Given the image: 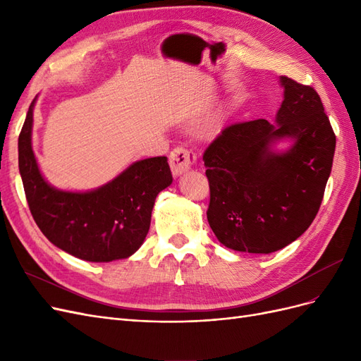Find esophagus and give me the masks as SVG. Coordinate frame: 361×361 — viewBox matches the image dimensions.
<instances>
[{
	"instance_id": "34e87169",
	"label": "esophagus",
	"mask_w": 361,
	"mask_h": 361,
	"mask_svg": "<svg viewBox=\"0 0 361 361\" xmlns=\"http://www.w3.org/2000/svg\"><path fill=\"white\" fill-rule=\"evenodd\" d=\"M169 162L174 176H180V174L187 173L192 167V164L195 162V154L185 147H176L171 150Z\"/></svg>"
}]
</instances>
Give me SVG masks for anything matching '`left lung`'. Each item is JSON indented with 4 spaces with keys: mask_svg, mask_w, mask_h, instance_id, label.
Returning <instances> with one entry per match:
<instances>
[{
    "mask_svg": "<svg viewBox=\"0 0 361 361\" xmlns=\"http://www.w3.org/2000/svg\"><path fill=\"white\" fill-rule=\"evenodd\" d=\"M279 81L283 102L274 123L227 126L203 155L207 221L224 247L244 253H272L307 231L333 167L336 135L319 94L288 76Z\"/></svg>",
    "mask_w": 361,
    "mask_h": 361,
    "instance_id": "left-lung-1",
    "label": "left lung"
}]
</instances>
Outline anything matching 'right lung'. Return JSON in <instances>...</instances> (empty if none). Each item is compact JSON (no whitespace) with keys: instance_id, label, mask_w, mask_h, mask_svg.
I'll return each instance as SVG.
<instances>
[{"instance_id":"1","label":"right lung","mask_w":361,"mask_h":361,"mask_svg":"<svg viewBox=\"0 0 361 361\" xmlns=\"http://www.w3.org/2000/svg\"><path fill=\"white\" fill-rule=\"evenodd\" d=\"M31 102L18 140L19 173L30 211L49 241L87 262H113L133 256L145 243L157 195L170 187L166 157L140 159L101 187L66 191L43 178L32 152Z\"/></svg>"}]
</instances>
